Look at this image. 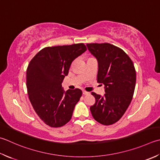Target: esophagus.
I'll use <instances>...</instances> for the list:
<instances>
[{"label": "esophagus", "instance_id": "1", "mask_svg": "<svg viewBox=\"0 0 160 160\" xmlns=\"http://www.w3.org/2000/svg\"><path fill=\"white\" fill-rule=\"evenodd\" d=\"M82 93L84 95H89V94H90V93L89 92H86V91H84V90H83L82 91Z\"/></svg>", "mask_w": 160, "mask_h": 160}]
</instances>
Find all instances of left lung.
Wrapping results in <instances>:
<instances>
[{"instance_id":"8db88e82","label":"left lung","mask_w":160,"mask_h":160,"mask_svg":"<svg viewBox=\"0 0 160 160\" xmlns=\"http://www.w3.org/2000/svg\"><path fill=\"white\" fill-rule=\"evenodd\" d=\"M98 62L97 82L105 84L104 96L96 93L90 110L94 119L105 126L123 117L132 101L136 84V71L132 59L121 48L109 43H87Z\"/></svg>"}]
</instances>
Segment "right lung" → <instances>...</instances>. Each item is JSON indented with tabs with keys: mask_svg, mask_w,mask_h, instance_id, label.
Wrapping results in <instances>:
<instances>
[{
	"mask_svg": "<svg viewBox=\"0 0 160 160\" xmlns=\"http://www.w3.org/2000/svg\"><path fill=\"white\" fill-rule=\"evenodd\" d=\"M86 51L82 43L46 47L28 66L26 87L30 101L39 117L50 127H62L71 120L82 93L80 89L64 92L62 82L73 61Z\"/></svg>",
	"mask_w": 160,
	"mask_h": 160,
	"instance_id": "1",
	"label": "right lung"
}]
</instances>
